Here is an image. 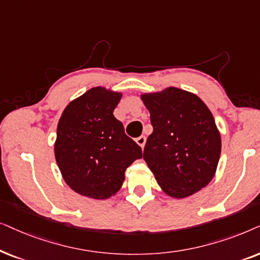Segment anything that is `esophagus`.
I'll return each mask as SVG.
<instances>
[{"mask_svg": "<svg viewBox=\"0 0 260 260\" xmlns=\"http://www.w3.org/2000/svg\"><path fill=\"white\" fill-rule=\"evenodd\" d=\"M137 144L139 145V146L141 147V148H144V146H145V144H146V138H145L144 136H141V137H139V138H137Z\"/></svg>", "mask_w": 260, "mask_h": 260, "instance_id": "34e87169", "label": "esophagus"}]
</instances>
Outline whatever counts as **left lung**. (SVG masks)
<instances>
[{"mask_svg": "<svg viewBox=\"0 0 260 260\" xmlns=\"http://www.w3.org/2000/svg\"><path fill=\"white\" fill-rule=\"evenodd\" d=\"M140 99L153 126L144 159L162 191L185 199L208 185L219 164L221 136L206 103L176 86Z\"/></svg>", "mask_w": 260, "mask_h": 260, "instance_id": "obj_1", "label": "left lung"}]
</instances>
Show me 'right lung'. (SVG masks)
Segmentation results:
<instances>
[{
  "instance_id": "obj_1",
  "label": "right lung",
  "mask_w": 260,
  "mask_h": 260,
  "mask_svg": "<svg viewBox=\"0 0 260 260\" xmlns=\"http://www.w3.org/2000/svg\"><path fill=\"white\" fill-rule=\"evenodd\" d=\"M121 98L122 92L95 86L72 100L58 121L55 161L65 183L79 195L94 200L114 196L128 166L143 157L113 114Z\"/></svg>"
}]
</instances>
